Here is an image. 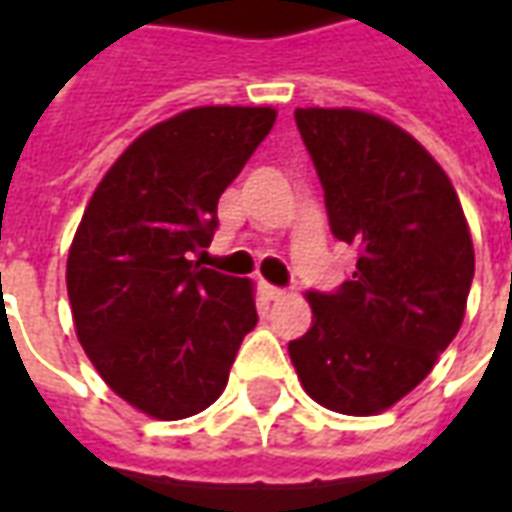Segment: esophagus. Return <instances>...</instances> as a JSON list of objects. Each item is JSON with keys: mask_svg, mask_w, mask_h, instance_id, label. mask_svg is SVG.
Masks as SVG:
<instances>
[{"mask_svg": "<svg viewBox=\"0 0 512 512\" xmlns=\"http://www.w3.org/2000/svg\"><path fill=\"white\" fill-rule=\"evenodd\" d=\"M263 293H266V299H268V301L285 299V290L277 288V285H263Z\"/></svg>", "mask_w": 512, "mask_h": 512, "instance_id": "obj_1", "label": "esophagus"}]
</instances>
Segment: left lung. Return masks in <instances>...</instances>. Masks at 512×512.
Returning <instances> with one entry per match:
<instances>
[{"label":"left lung","instance_id":"left-lung-1","mask_svg":"<svg viewBox=\"0 0 512 512\" xmlns=\"http://www.w3.org/2000/svg\"><path fill=\"white\" fill-rule=\"evenodd\" d=\"M329 227L354 277L310 290L312 326L288 351L321 406L367 417L428 376L463 323L474 246L458 194L417 139L356 109H296Z\"/></svg>","mask_w":512,"mask_h":512}]
</instances>
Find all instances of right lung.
I'll use <instances>...</instances> for the list:
<instances>
[{
  "label": "right lung",
  "instance_id": "obj_1",
  "mask_svg": "<svg viewBox=\"0 0 512 512\" xmlns=\"http://www.w3.org/2000/svg\"><path fill=\"white\" fill-rule=\"evenodd\" d=\"M274 120L271 106H200L158 123L112 164L73 235L65 279L79 343L150 417L211 406L255 329L252 285L194 255Z\"/></svg>",
  "mask_w": 512,
  "mask_h": 512
}]
</instances>
